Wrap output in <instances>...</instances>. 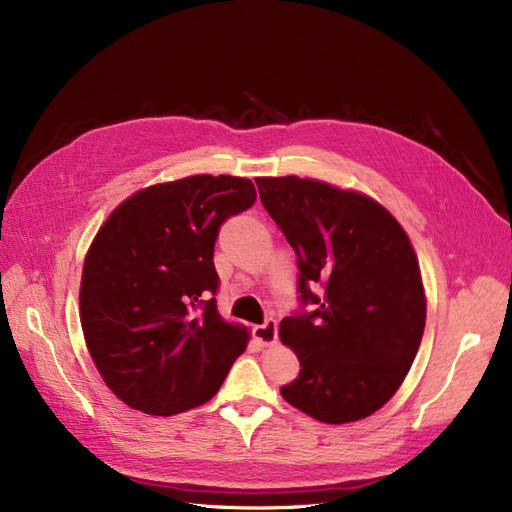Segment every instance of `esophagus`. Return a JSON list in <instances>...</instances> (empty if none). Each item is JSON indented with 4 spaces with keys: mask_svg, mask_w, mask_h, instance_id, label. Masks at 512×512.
<instances>
[{
    "mask_svg": "<svg viewBox=\"0 0 512 512\" xmlns=\"http://www.w3.org/2000/svg\"><path fill=\"white\" fill-rule=\"evenodd\" d=\"M252 333H254V339L260 346H273L277 342V322L267 320L262 324H256Z\"/></svg>",
    "mask_w": 512,
    "mask_h": 512,
    "instance_id": "esophagus-1",
    "label": "esophagus"
}]
</instances>
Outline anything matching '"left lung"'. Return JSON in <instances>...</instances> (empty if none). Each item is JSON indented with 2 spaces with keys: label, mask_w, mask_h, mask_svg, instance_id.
I'll use <instances>...</instances> for the list:
<instances>
[{
  "label": "left lung",
  "mask_w": 512,
  "mask_h": 512,
  "mask_svg": "<svg viewBox=\"0 0 512 512\" xmlns=\"http://www.w3.org/2000/svg\"><path fill=\"white\" fill-rule=\"evenodd\" d=\"M256 185L299 258L301 299L318 305L280 322L301 363L280 393L320 423L361 421L397 393L423 339L427 299L410 237L363 192L297 175ZM316 283L320 295L308 290Z\"/></svg>",
  "instance_id": "obj_1"
}]
</instances>
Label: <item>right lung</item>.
<instances>
[{"label":"right lung","mask_w":512,"mask_h":512,"mask_svg":"<svg viewBox=\"0 0 512 512\" xmlns=\"http://www.w3.org/2000/svg\"><path fill=\"white\" fill-rule=\"evenodd\" d=\"M254 200L250 179L192 175L134 192L96 232L83 262L81 327L126 406L153 416L203 406L245 352L250 331L207 297L220 280V226Z\"/></svg>","instance_id":"right-lung-1"}]
</instances>
